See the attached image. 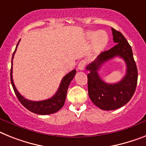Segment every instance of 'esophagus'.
<instances>
[{
    "instance_id": "1",
    "label": "esophagus",
    "mask_w": 146,
    "mask_h": 146,
    "mask_svg": "<svg viewBox=\"0 0 146 146\" xmlns=\"http://www.w3.org/2000/svg\"><path fill=\"white\" fill-rule=\"evenodd\" d=\"M85 65H86V62L84 60H82L78 64V69L79 70H83L85 67Z\"/></svg>"
}]
</instances>
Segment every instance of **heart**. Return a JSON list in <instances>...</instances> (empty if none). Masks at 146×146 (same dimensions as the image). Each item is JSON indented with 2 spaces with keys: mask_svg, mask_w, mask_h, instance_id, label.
<instances>
[{
  "mask_svg": "<svg viewBox=\"0 0 146 146\" xmlns=\"http://www.w3.org/2000/svg\"><path fill=\"white\" fill-rule=\"evenodd\" d=\"M88 38L90 40L94 39V46L96 52H100L105 48L108 44V37L107 33L103 31H90L87 35Z\"/></svg>",
  "mask_w": 146,
  "mask_h": 146,
  "instance_id": "heart-1",
  "label": "heart"
}]
</instances>
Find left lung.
<instances>
[{
    "label": "left lung",
    "mask_w": 146,
    "mask_h": 146,
    "mask_svg": "<svg viewBox=\"0 0 146 146\" xmlns=\"http://www.w3.org/2000/svg\"><path fill=\"white\" fill-rule=\"evenodd\" d=\"M113 39L117 44L98 56L96 60L88 64V95L93 103L105 111L116 110L128 103L133 96L137 84L138 73L133 59L131 46L120 32L111 28ZM119 56L126 64V74L119 83L108 84L102 80L98 71L104 63Z\"/></svg>",
    "instance_id": "obj_1"
}]
</instances>
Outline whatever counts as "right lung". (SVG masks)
<instances>
[{"label": "right lung", "instance_id": "add662e5", "mask_svg": "<svg viewBox=\"0 0 146 146\" xmlns=\"http://www.w3.org/2000/svg\"><path fill=\"white\" fill-rule=\"evenodd\" d=\"M20 41V40H19ZM19 41L17 44L16 48L14 52L13 55V58H12V67H11V73H10V79H11V83L13 85V90L15 91V94L18 97V100L20 102L22 105H24V107L27 109H28L29 111H31L33 113H37V114L40 115H47L51 114L53 113L57 112L59 111L60 109L63 107L64 102H65L66 96H67V92L69 84L70 82L73 80L74 78L76 70H73L69 73H67L65 76L62 79L60 86L58 88V90L54 96L50 98L48 100H43V101H31V100H28L21 96L18 90L16 89L15 84L13 82V59L14 57V54L15 51H16L17 46H18Z\"/></svg>", "mask_w": 146, "mask_h": 146}]
</instances>
